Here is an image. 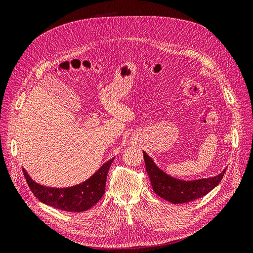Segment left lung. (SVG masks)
Returning <instances> with one entry per match:
<instances>
[{
    "label": "left lung",
    "mask_w": 253,
    "mask_h": 253,
    "mask_svg": "<svg viewBox=\"0 0 253 253\" xmlns=\"http://www.w3.org/2000/svg\"><path fill=\"white\" fill-rule=\"evenodd\" d=\"M143 158L154 192L172 204H185L207 195L218 185L225 173L224 171L218 176L208 179L182 181L159 170L145 152H143Z\"/></svg>",
    "instance_id": "obj_1"
}]
</instances>
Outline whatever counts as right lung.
<instances>
[{
  "mask_svg": "<svg viewBox=\"0 0 253 253\" xmlns=\"http://www.w3.org/2000/svg\"><path fill=\"white\" fill-rule=\"evenodd\" d=\"M114 159L104 164L94 176L82 185L67 189L45 188L35 183L24 172L25 179L34 195L43 204L67 212H82L95 206L104 194L106 177Z\"/></svg>",
  "mask_w": 253,
  "mask_h": 253,
  "instance_id": "add662e5",
  "label": "right lung"
}]
</instances>
